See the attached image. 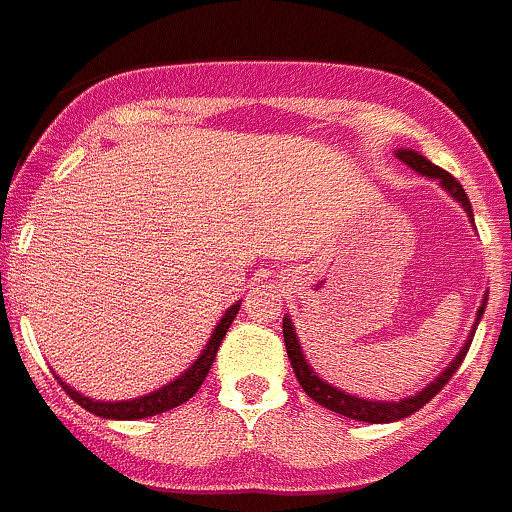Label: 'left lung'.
Returning a JSON list of instances; mask_svg holds the SVG:
<instances>
[{"label": "left lung", "mask_w": 512, "mask_h": 512, "mask_svg": "<svg viewBox=\"0 0 512 512\" xmlns=\"http://www.w3.org/2000/svg\"><path fill=\"white\" fill-rule=\"evenodd\" d=\"M397 157H400L408 168L416 170V173L441 181V187H444L455 201H460V206H463L471 217L469 198H466V192H463V187H460V181L455 179V176H449L447 170H441L438 165H433V162H427V159H424L422 154H416V151H400ZM485 300H488V297H485ZM485 300H482L477 317H482V311H485ZM284 344H286V353H289V361H292V369H295L297 383L303 386V391H306L311 400L320 402L322 408H328V411L333 413H342V416H350V419H358V422H372V424L397 422V419H405V416H411V413L419 411L422 405H427V402L436 397L438 391L447 386L449 378L458 372V366L463 364V358H466V353H469V347H471V342H466V347L460 350L458 358H455V361H452V364L438 375L436 383H430V386H427L424 391H419L416 397H408V400H400V402H372V400H358V397H353V394H344V391L333 389V386H328L325 380L317 378V375H314V369L306 364V358H303V353H300L295 328H292V322L289 320H284Z\"/></svg>", "instance_id": "left-lung-1"}]
</instances>
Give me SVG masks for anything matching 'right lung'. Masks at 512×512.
Segmentation results:
<instances>
[{"label": "right lung", "instance_id": "right-lung-1", "mask_svg": "<svg viewBox=\"0 0 512 512\" xmlns=\"http://www.w3.org/2000/svg\"><path fill=\"white\" fill-rule=\"evenodd\" d=\"M239 303L237 306H231L226 311V317L220 320V325L212 333V339L206 344V350L198 355V361L181 375L179 380H173L168 386H162L154 394H146V397H140V400H126V402H96L90 400V397H82L79 391L68 389L63 380H60V386L65 389V394L71 397L74 402H79L85 411L96 413V416H104V419H146V416H157L162 411H170V408H176L181 402H187L195 394V391L201 389V383L209 375V369L215 364V355L220 350V342H223V336L231 328V322L237 317Z\"/></svg>", "mask_w": 512, "mask_h": 512}]
</instances>
